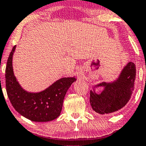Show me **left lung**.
I'll use <instances>...</instances> for the list:
<instances>
[{
	"label": "left lung",
	"instance_id": "8db88e82",
	"mask_svg": "<svg viewBox=\"0 0 146 146\" xmlns=\"http://www.w3.org/2000/svg\"><path fill=\"white\" fill-rule=\"evenodd\" d=\"M136 66L132 62L124 66L118 77L112 82H103L92 87L90 92V103L92 110L100 115L120 110L129 101L134 90ZM102 87L100 93L96 89Z\"/></svg>",
	"mask_w": 146,
	"mask_h": 146
}]
</instances>
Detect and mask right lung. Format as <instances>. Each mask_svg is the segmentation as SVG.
Returning a JSON list of instances; mask_svg holds the SVG:
<instances>
[{
	"label": "right lung",
	"instance_id": "obj_1",
	"mask_svg": "<svg viewBox=\"0 0 146 146\" xmlns=\"http://www.w3.org/2000/svg\"><path fill=\"white\" fill-rule=\"evenodd\" d=\"M16 45L9 56L5 70L6 90L12 105L19 113L33 122L55 120L60 115L64 96L75 76L59 79L45 90L33 92L22 87L14 75L13 56Z\"/></svg>",
	"mask_w": 146,
	"mask_h": 146
}]
</instances>
